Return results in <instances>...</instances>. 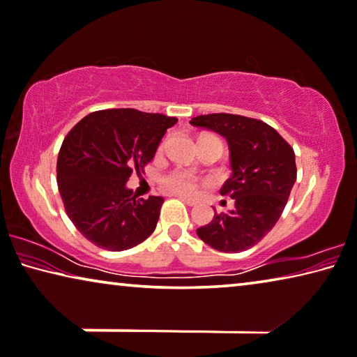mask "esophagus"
<instances>
[{
    "mask_svg": "<svg viewBox=\"0 0 357 357\" xmlns=\"http://www.w3.org/2000/svg\"><path fill=\"white\" fill-rule=\"evenodd\" d=\"M180 199H182L186 206H197L199 204V201L197 199H191V197H185V196H178Z\"/></svg>",
    "mask_w": 357,
    "mask_h": 357,
    "instance_id": "esophagus-1",
    "label": "esophagus"
}]
</instances>
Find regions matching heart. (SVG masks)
<instances>
[{
	"instance_id": "obj_1",
	"label": "heart",
	"mask_w": 357,
	"mask_h": 357,
	"mask_svg": "<svg viewBox=\"0 0 357 357\" xmlns=\"http://www.w3.org/2000/svg\"><path fill=\"white\" fill-rule=\"evenodd\" d=\"M162 186L178 196H193L199 186V180L190 171H174L162 177Z\"/></svg>"
}]
</instances>
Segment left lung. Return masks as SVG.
<instances>
[{
  "label": "left lung",
  "instance_id": "left-lung-1",
  "mask_svg": "<svg viewBox=\"0 0 357 357\" xmlns=\"http://www.w3.org/2000/svg\"><path fill=\"white\" fill-rule=\"evenodd\" d=\"M190 124L227 140L231 177L220 195L234 199V209L215 213L196 233L212 249L248 250L271 231L287 204L297 180L292 146L271 126L239 114H201Z\"/></svg>",
  "mask_w": 357,
  "mask_h": 357
}]
</instances>
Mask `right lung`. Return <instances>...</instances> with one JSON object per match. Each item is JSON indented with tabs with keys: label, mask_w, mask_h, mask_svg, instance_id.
<instances>
[{
	"label": "right lung",
	"mask_w": 357,
	"mask_h": 357,
	"mask_svg": "<svg viewBox=\"0 0 357 357\" xmlns=\"http://www.w3.org/2000/svg\"><path fill=\"white\" fill-rule=\"evenodd\" d=\"M177 119L134 108L87 114L65 137L57 183L65 211L78 231L98 248L119 252L155 231L164 199H135L126 183L144 171Z\"/></svg>",
	"instance_id": "right-lung-1"
}]
</instances>
